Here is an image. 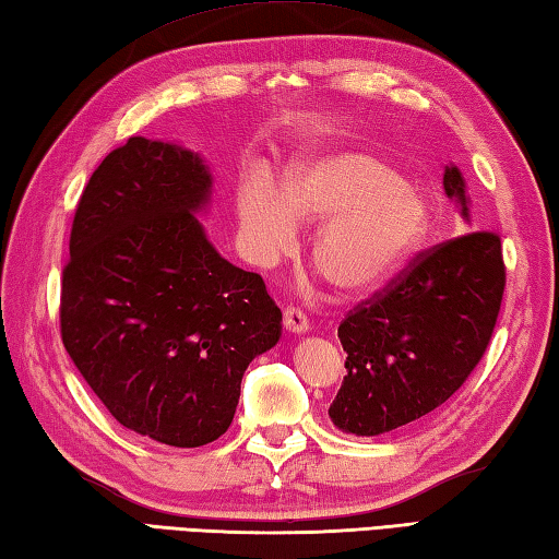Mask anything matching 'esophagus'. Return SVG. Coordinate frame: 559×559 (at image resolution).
Instances as JSON below:
<instances>
[{"label":"esophagus","mask_w":559,"mask_h":559,"mask_svg":"<svg viewBox=\"0 0 559 559\" xmlns=\"http://www.w3.org/2000/svg\"><path fill=\"white\" fill-rule=\"evenodd\" d=\"M283 326H286V330L293 334H305L310 330L308 314L298 308H286L283 310Z\"/></svg>","instance_id":"34e87169"}]
</instances>
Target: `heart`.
Segmentation results:
<instances>
[{
    "mask_svg": "<svg viewBox=\"0 0 559 559\" xmlns=\"http://www.w3.org/2000/svg\"><path fill=\"white\" fill-rule=\"evenodd\" d=\"M239 227L261 264L288 251L295 225H319L312 264L336 290L366 293L395 276L429 229L424 195L360 150L314 152L286 171L278 195L247 189Z\"/></svg>",
    "mask_w": 559,
    "mask_h": 559,
    "instance_id": "b5f03b06",
    "label": "heart"
}]
</instances>
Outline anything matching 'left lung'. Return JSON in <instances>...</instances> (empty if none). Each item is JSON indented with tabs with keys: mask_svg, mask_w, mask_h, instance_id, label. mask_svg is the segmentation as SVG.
<instances>
[{
	"mask_svg": "<svg viewBox=\"0 0 559 559\" xmlns=\"http://www.w3.org/2000/svg\"><path fill=\"white\" fill-rule=\"evenodd\" d=\"M443 191L469 225L465 179L453 164ZM504 286L499 235L467 233L421 251L348 312L338 324L346 376L330 407L336 429L380 436L453 397L487 352Z\"/></svg>",
	"mask_w": 559,
	"mask_h": 559,
	"instance_id": "obj_1",
	"label": "left lung"
}]
</instances>
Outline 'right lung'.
Returning <instances> with one entry per match:
<instances>
[{"mask_svg":"<svg viewBox=\"0 0 559 559\" xmlns=\"http://www.w3.org/2000/svg\"><path fill=\"white\" fill-rule=\"evenodd\" d=\"M199 152L130 138L76 203L60 332L86 385L126 429L199 448L233 424L247 366L281 338L259 273L217 254Z\"/></svg>","mask_w":559,"mask_h":559,"instance_id":"1","label":"right lung"}]
</instances>
